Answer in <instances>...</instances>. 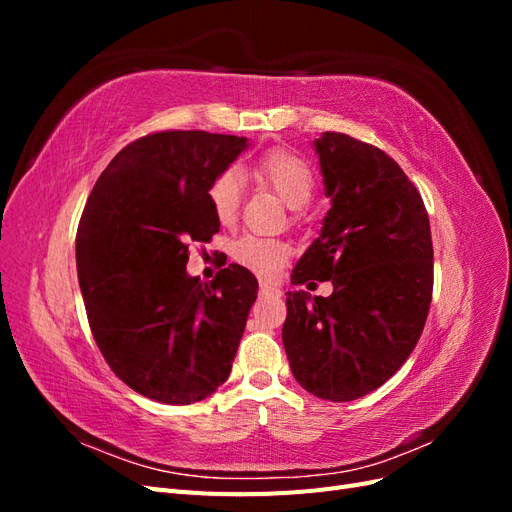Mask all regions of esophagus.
<instances>
[{"label":"esophagus","instance_id":"1","mask_svg":"<svg viewBox=\"0 0 512 512\" xmlns=\"http://www.w3.org/2000/svg\"><path fill=\"white\" fill-rule=\"evenodd\" d=\"M260 292L262 294H273V297H280V294H282V290L271 282H260Z\"/></svg>","mask_w":512,"mask_h":512}]
</instances>
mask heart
<instances>
[{"label": "heart", "instance_id": "heart-1", "mask_svg": "<svg viewBox=\"0 0 512 512\" xmlns=\"http://www.w3.org/2000/svg\"><path fill=\"white\" fill-rule=\"evenodd\" d=\"M252 175L280 196L290 209H301L314 194V175L309 166L294 153L275 149L254 162ZM243 181L235 168H226L209 185V203L220 224L230 226L237 220ZM288 245L277 239L245 235L235 243V258L250 271L273 277L288 260Z\"/></svg>", "mask_w": 512, "mask_h": 512}]
</instances>
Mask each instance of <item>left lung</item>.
<instances>
[{
    "label": "left lung",
    "instance_id": "1",
    "mask_svg": "<svg viewBox=\"0 0 512 512\" xmlns=\"http://www.w3.org/2000/svg\"><path fill=\"white\" fill-rule=\"evenodd\" d=\"M331 209L292 284L331 280V297L286 292L284 348L307 393L352 401L406 363L433 290L431 228L421 194L374 145L339 132L314 141Z\"/></svg>",
    "mask_w": 512,
    "mask_h": 512
}]
</instances>
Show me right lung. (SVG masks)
<instances>
[{
    "label": "right lung",
    "mask_w": 512,
    "mask_h": 512,
    "mask_svg": "<svg viewBox=\"0 0 512 512\" xmlns=\"http://www.w3.org/2000/svg\"><path fill=\"white\" fill-rule=\"evenodd\" d=\"M245 149L230 134H147L104 168L81 215L76 271L91 333L115 376L160 404L218 391L256 301L245 267L211 284L185 271L188 243L220 230L209 185Z\"/></svg>",
    "instance_id": "1"
}]
</instances>
